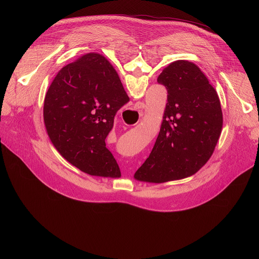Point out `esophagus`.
Listing matches in <instances>:
<instances>
[{"mask_svg":"<svg viewBox=\"0 0 259 259\" xmlns=\"http://www.w3.org/2000/svg\"><path fill=\"white\" fill-rule=\"evenodd\" d=\"M144 107H145V104H144L143 102H140V101L136 102L135 105H134V108L137 110V112L139 113L140 116H142V109H143Z\"/></svg>","mask_w":259,"mask_h":259,"instance_id":"34e87169","label":"esophagus"}]
</instances>
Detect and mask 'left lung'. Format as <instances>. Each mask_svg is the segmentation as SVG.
Masks as SVG:
<instances>
[{"instance_id": "8db88e82", "label": "left lung", "mask_w": 259, "mask_h": 259, "mask_svg": "<svg viewBox=\"0 0 259 259\" xmlns=\"http://www.w3.org/2000/svg\"><path fill=\"white\" fill-rule=\"evenodd\" d=\"M157 81L168 93L163 122L134 177L162 183L191 176L206 164L223 129V112L217 92L190 61L172 62Z\"/></svg>"}]
</instances>
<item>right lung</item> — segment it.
I'll use <instances>...</instances> for the list:
<instances>
[{"mask_svg":"<svg viewBox=\"0 0 259 259\" xmlns=\"http://www.w3.org/2000/svg\"><path fill=\"white\" fill-rule=\"evenodd\" d=\"M129 100L117 71L103 56L89 53L65 65L44 102V122L55 149L87 174L120 177L105 138L117 112Z\"/></svg>","mask_w":259,"mask_h":259,"instance_id":"1","label":"right lung"}]
</instances>
